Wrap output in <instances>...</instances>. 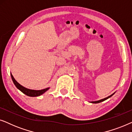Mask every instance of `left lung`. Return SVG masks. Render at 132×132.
<instances>
[{"instance_id":"left-lung-1","label":"left lung","mask_w":132,"mask_h":132,"mask_svg":"<svg viewBox=\"0 0 132 132\" xmlns=\"http://www.w3.org/2000/svg\"><path fill=\"white\" fill-rule=\"evenodd\" d=\"M112 95H113V94H112V95H110V96L108 97H106V98H103V99H102V100H98V101H96V102H92L91 103H100V102H103V101L106 100V99L109 98V97H111Z\"/></svg>"}]
</instances>
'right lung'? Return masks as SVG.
<instances>
[{"label": "right lung", "mask_w": 132, "mask_h": 132, "mask_svg": "<svg viewBox=\"0 0 132 132\" xmlns=\"http://www.w3.org/2000/svg\"><path fill=\"white\" fill-rule=\"evenodd\" d=\"M11 76L12 80L13 81L14 84L15 85L16 87H17L20 91H21L23 93H24V94L28 95V96H30V97L39 96V95L43 94V93H44L45 92L47 91L48 89H49V88H46V89H41V90H32V89H28V88L23 87V86H21L20 84H19V83L15 80V79L14 78L13 76L12 75H11Z\"/></svg>", "instance_id": "right-lung-1"}]
</instances>
